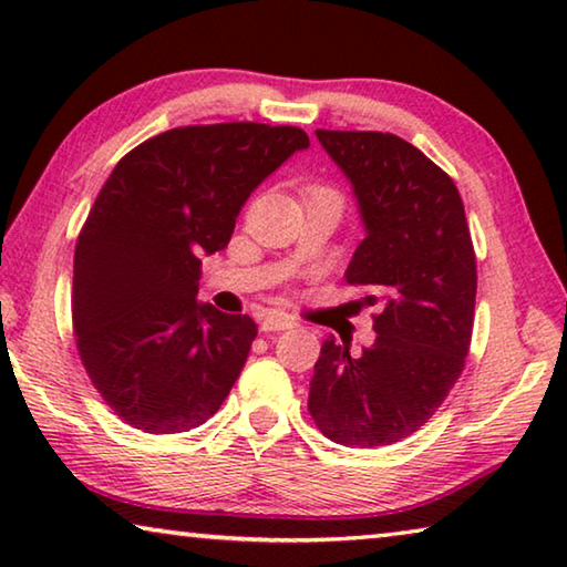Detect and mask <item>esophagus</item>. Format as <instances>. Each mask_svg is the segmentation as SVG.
Returning <instances> with one entry per match:
<instances>
[{"instance_id":"34e87169","label":"esophagus","mask_w":567,"mask_h":567,"mask_svg":"<svg viewBox=\"0 0 567 567\" xmlns=\"http://www.w3.org/2000/svg\"><path fill=\"white\" fill-rule=\"evenodd\" d=\"M295 324L297 322H295V318H290V315L267 312L260 322V328H262V332H277V330H290V328H295Z\"/></svg>"}]
</instances>
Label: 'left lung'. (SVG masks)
Segmentation results:
<instances>
[{
	"mask_svg": "<svg viewBox=\"0 0 567 567\" xmlns=\"http://www.w3.org/2000/svg\"><path fill=\"white\" fill-rule=\"evenodd\" d=\"M358 197L364 239L344 280L364 287L375 342H322L307 410L324 437L382 447L425 425L465 368L477 265L455 182L390 132L318 130Z\"/></svg>",
	"mask_w": 567,
	"mask_h": 567,
	"instance_id": "obj_1",
	"label": "left lung"
}]
</instances>
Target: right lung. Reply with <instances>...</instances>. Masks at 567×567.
Wrapping results in <instances>:
<instances>
[{"label": "right lung", "instance_id": "add662e5", "mask_svg": "<svg viewBox=\"0 0 567 567\" xmlns=\"http://www.w3.org/2000/svg\"><path fill=\"white\" fill-rule=\"evenodd\" d=\"M305 147L287 124H189L127 152L102 185L74 247L72 328L127 425L187 433L229 395L257 324L195 300L199 257L227 247L249 192Z\"/></svg>", "mask_w": 567, "mask_h": 567}]
</instances>
